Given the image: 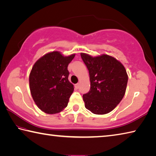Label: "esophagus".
Returning a JSON list of instances; mask_svg holds the SVG:
<instances>
[{"instance_id": "1", "label": "esophagus", "mask_w": 156, "mask_h": 156, "mask_svg": "<svg viewBox=\"0 0 156 156\" xmlns=\"http://www.w3.org/2000/svg\"><path fill=\"white\" fill-rule=\"evenodd\" d=\"M75 88H77V89H78V88L79 87V83H77V84H75Z\"/></svg>"}]
</instances>
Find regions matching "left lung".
<instances>
[{"instance_id":"left-lung-1","label":"left lung","mask_w":156,"mask_h":156,"mask_svg":"<svg viewBox=\"0 0 156 156\" xmlns=\"http://www.w3.org/2000/svg\"><path fill=\"white\" fill-rule=\"evenodd\" d=\"M81 57L90 80V90L83 95L85 107L96 115L108 113L124 96L128 79L125 67L108 55L92 57L81 53Z\"/></svg>"}]
</instances>
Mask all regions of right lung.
I'll use <instances>...</instances> for the list:
<instances>
[{"label":"right lung","instance_id":"obj_1","mask_svg":"<svg viewBox=\"0 0 156 156\" xmlns=\"http://www.w3.org/2000/svg\"><path fill=\"white\" fill-rule=\"evenodd\" d=\"M75 55L64 56L60 51H52L32 66L29 75L30 93L35 104L45 113H58L67 107L74 91L68 79V65Z\"/></svg>","mask_w":156,"mask_h":156}]
</instances>
